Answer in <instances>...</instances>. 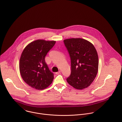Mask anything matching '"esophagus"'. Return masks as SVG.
I'll use <instances>...</instances> for the list:
<instances>
[{
	"mask_svg": "<svg viewBox=\"0 0 122 122\" xmlns=\"http://www.w3.org/2000/svg\"><path fill=\"white\" fill-rule=\"evenodd\" d=\"M60 73H61V71H59L58 72H56V75H58V74H59Z\"/></svg>",
	"mask_w": 122,
	"mask_h": 122,
	"instance_id": "esophagus-1",
	"label": "esophagus"
}]
</instances>
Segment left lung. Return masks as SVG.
Masks as SVG:
<instances>
[{"instance_id": "1", "label": "left lung", "mask_w": 122, "mask_h": 122, "mask_svg": "<svg viewBox=\"0 0 122 122\" xmlns=\"http://www.w3.org/2000/svg\"><path fill=\"white\" fill-rule=\"evenodd\" d=\"M64 43L71 59V71L67 82L77 89L88 87L98 70V56L95 46L81 38L66 39Z\"/></svg>"}]
</instances>
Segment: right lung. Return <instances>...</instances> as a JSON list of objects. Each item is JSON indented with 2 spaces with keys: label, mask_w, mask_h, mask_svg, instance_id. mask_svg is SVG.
<instances>
[{
  "label": "right lung",
  "mask_w": 122,
  "mask_h": 122,
  "mask_svg": "<svg viewBox=\"0 0 122 122\" xmlns=\"http://www.w3.org/2000/svg\"><path fill=\"white\" fill-rule=\"evenodd\" d=\"M56 41L38 40L27 45L20 58V71L24 81L37 90L48 87L53 82L54 74L46 64L45 58Z\"/></svg>",
  "instance_id": "right-lung-1"
}]
</instances>
